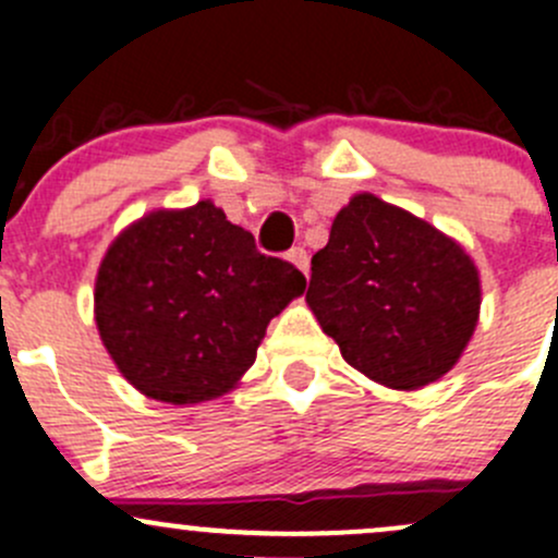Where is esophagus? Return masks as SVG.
I'll return each mask as SVG.
<instances>
[{
  "label": "esophagus",
  "instance_id": "1",
  "mask_svg": "<svg viewBox=\"0 0 558 558\" xmlns=\"http://www.w3.org/2000/svg\"><path fill=\"white\" fill-rule=\"evenodd\" d=\"M287 260H290L292 266L298 268V271H303L308 277V255H306V250H303V246H292V250L287 252Z\"/></svg>",
  "mask_w": 558,
  "mask_h": 558
}]
</instances>
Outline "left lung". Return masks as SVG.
<instances>
[{
    "instance_id": "left-lung-1",
    "label": "left lung",
    "mask_w": 558,
    "mask_h": 558,
    "mask_svg": "<svg viewBox=\"0 0 558 558\" xmlns=\"http://www.w3.org/2000/svg\"><path fill=\"white\" fill-rule=\"evenodd\" d=\"M306 301L350 366L415 390L448 374L472 339L480 277L453 239L366 192L312 257Z\"/></svg>"
}]
</instances>
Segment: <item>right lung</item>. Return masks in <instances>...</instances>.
Segmentation results:
<instances>
[{"mask_svg":"<svg viewBox=\"0 0 558 558\" xmlns=\"http://www.w3.org/2000/svg\"><path fill=\"white\" fill-rule=\"evenodd\" d=\"M306 290L292 263L201 201L154 211L110 244L94 287L102 344L148 399L197 404L255 363L268 323Z\"/></svg>","mask_w":558,"mask_h":558,"instance_id":"1","label":"right lung"}]
</instances>
